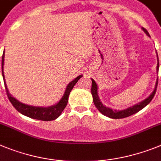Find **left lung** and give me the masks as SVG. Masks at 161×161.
<instances>
[{
    "mask_svg": "<svg viewBox=\"0 0 161 161\" xmlns=\"http://www.w3.org/2000/svg\"><path fill=\"white\" fill-rule=\"evenodd\" d=\"M142 31L147 35L148 36H150L149 33L147 32V31L146 30L145 28H142ZM157 60H158V64H157V67H156V69L157 71L159 70V58H158V55H157ZM92 97H93V102H94V104L96 108H97V109L103 115L106 116V117H108L110 118H114V119H120V118H124V117H129V116L133 115V114H136L139 111H140L141 109H142L145 106L147 105L152 100L154 97L155 94H156V88H157V84H158V79L156 80V86H155V89L154 91L152 92V94L150 96H148L147 98H146L145 100H143L142 101L139 102L138 104H135V105L131 106V107L127 108L125 109L124 110H113L110 108H108L106 106H104V104H102V102L100 101V98H99V96H98V86L97 84L96 83V82L94 81V79H92Z\"/></svg>",
    "mask_w": 161,
    "mask_h": 161,
    "instance_id": "left-lung-1",
    "label": "left lung"
}]
</instances>
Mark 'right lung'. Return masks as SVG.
Returning <instances> with one entry per match:
<instances>
[{
  "mask_svg": "<svg viewBox=\"0 0 161 161\" xmlns=\"http://www.w3.org/2000/svg\"><path fill=\"white\" fill-rule=\"evenodd\" d=\"M5 51H4L3 56H2V61H1V70H2V76H3L4 83H5V91H6V94L8 98H9V101L14 107L16 108V110L20 113V114H23V115L26 116V117L33 118V119L40 120V121H53V120L57 119V117H59L61 114V113L65 109V108L66 107V104L68 103V99H69V93H70L71 90L73 87L75 86L77 82L82 77V75H79L72 82H70L69 84L67 85L66 89L65 91L63 96L61 98L60 101L57 104H54L53 106H49V107H36V106L28 105V104H25L21 103L18 100H16L14 97L11 96L9 94L8 88H7L6 83H5V76H4V71H3V66H4V61H5Z\"/></svg>",
  "mask_w": 161,
  "mask_h": 161,
  "instance_id": "right-lung-1",
  "label": "right lung"
}]
</instances>
